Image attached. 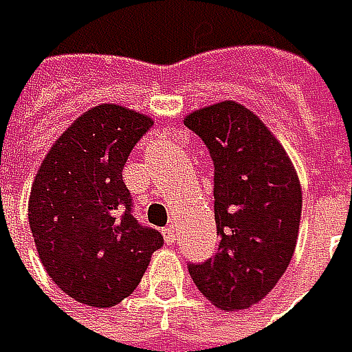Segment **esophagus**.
Here are the masks:
<instances>
[{
	"instance_id": "1",
	"label": "esophagus",
	"mask_w": 352,
	"mask_h": 352,
	"mask_svg": "<svg viewBox=\"0 0 352 352\" xmlns=\"http://www.w3.org/2000/svg\"><path fill=\"white\" fill-rule=\"evenodd\" d=\"M163 236H165V243H167V245H173V243H175V228H173V226L163 228Z\"/></svg>"
}]
</instances>
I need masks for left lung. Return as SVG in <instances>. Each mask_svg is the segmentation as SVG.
<instances>
[{
	"mask_svg": "<svg viewBox=\"0 0 352 352\" xmlns=\"http://www.w3.org/2000/svg\"><path fill=\"white\" fill-rule=\"evenodd\" d=\"M183 122L204 140L214 163L220 236L208 261L187 269L214 306L245 310L275 287L294 256L302 187L283 146L245 106L214 104Z\"/></svg>",
	"mask_w": 352,
	"mask_h": 352,
	"instance_id": "obj_1",
	"label": "left lung"
}]
</instances>
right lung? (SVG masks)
Instances as JSON below:
<instances>
[{
    "instance_id": "obj_1",
    "label": "right lung",
    "mask_w": 352,
    "mask_h": 352,
    "mask_svg": "<svg viewBox=\"0 0 352 352\" xmlns=\"http://www.w3.org/2000/svg\"><path fill=\"white\" fill-rule=\"evenodd\" d=\"M153 120L122 106L91 107L40 165L28 220L46 273L73 300L109 308L140 283L163 234L134 216L122 171Z\"/></svg>"
}]
</instances>
